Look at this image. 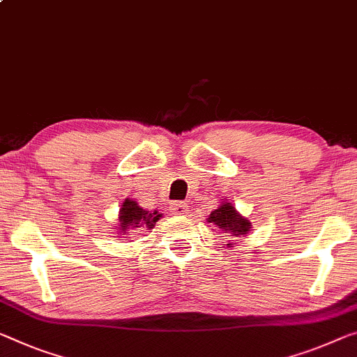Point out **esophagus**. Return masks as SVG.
Masks as SVG:
<instances>
[{
    "mask_svg": "<svg viewBox=\"0 0 357 357\" xmlns=\"http://www.w3.org/2000/svg\"><path fill=\"white\" fill-rule=\"evenodd\" d=\"M171 211L175 215H185V213H188V204H185V202H172Z\"/></svg>",
    "mask_w": 357,
    "mask_h": 357,
    "instance_id": "1",
    "label": "esophagus"
}]
</instances>
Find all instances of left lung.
Segmentation results:
<instances>
[{"label":"left lung","instance_id":"left-lung-1","mask_svg":"<svg viewBox=\"0 0 357 357\" xmlns=\"http://www.w3.org/2000/svg\"><path fill=\"white\" fill-rule=\"evenodd\" d=\"M207 222L220 229L222 233H228L234 238H244L252 231V223L249 218L241 215L227 197H223L217 209L211 212ZM227 248H233V244H227Z\"/></svg>","mask_w":357,"mask_h":357}]
</instances>
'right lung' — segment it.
I'll list each match as a JSON object with an SVG mask.
<instances>
[{
    "mask_svg": "<svg viewBox=\"0 0 357 357\" xmlns=\"http://www.w3.org/2000/svg\"><path fill=\"white\" fill-rule=\"evenodd\" d=\"M162 217V213L158 211H146L144 207L139 206V202L130 199V197H126L121 204V209H119L118 215V225L113 228L114 234H128V231H132V229H153L155 228L156 222ZM118 238V236H116ZM126 238V236H123Z\"/></svg>",
    "mask_w": 357,
    "mask_h": 357,
    "instance_id": "right-lung-1",
    "label": "right lung"
}]
</instances>
